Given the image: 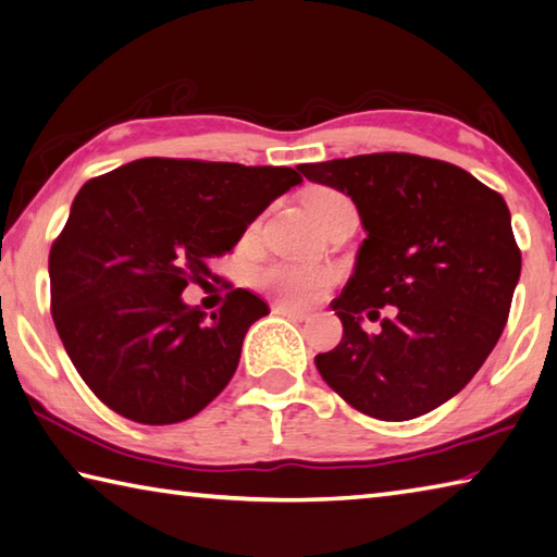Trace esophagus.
<instances>
[{
	"label": "esophagus",
	"instance_id": "1",
	"mask_svg": "<svg viewBox=\"0 0 557 557\" xmlns=\"http://www.w3.org/2000/svg\"><path fill=\"white\" fill-rule=\"evenodd\" d=\"M272 313H277V317L295 319V321H305V319H309V313H307V311H301V309H292V307H287V305H275V307H272Z\"/></svg>",
	"mask_w": 557,
	"mask_h": 557
}]
</instances>
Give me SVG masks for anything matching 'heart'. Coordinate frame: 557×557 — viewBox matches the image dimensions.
<instances>
[{"mask_svg": "<svg viewBox=\"0 0 557 557\" xmlns=\"http://www.w3.org/2000/svg\"><path fill=\"white\" fill-rule=\"evenodd\" d=\"M341 199H346V197H341L338 191L317 189L307 197V209L313 216V221H317L323 209ZM256 285L260 289L270 292L272 297L287 301V305H307V301L317 297L323 289V285H326V272H323L321 268L297 265V262L277 260V262H270V265L260 268L256 272Z\"/></svg>", "mask_w": 557, "mask_h": 557, "instance_id": "heart-1", "label": "heart"}]
</instances>
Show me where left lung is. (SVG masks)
<instances>
[{
  "mask_svg": "<svg viewBox=\"0 0 557 557\" xmlns=\"http://www.w3.org/2000/svg\"><path fill=\"white\" fill-rule=\"evenodd\" d=\"M297 170L348 195L368 234L331 301L343 338L317 356L321 377L382 421L441 407L474 377L509 319L521 250L507 201L468 170L411 153ZM362 315L380 318L381 331L362 332Z\"/></svg>",
  "mask_w": 557,
  "mask_h": 557,
  "instance_id": "left-lung-1",
  "label": "left lung"
}]
</instances>
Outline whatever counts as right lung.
Returning a JSON list of instances; mask_svg holds the SVG:
<instances>
[{
    "mask_svg": "<svg viewBox=\"0 0 557 557\" xmlns=\"http://www.w3.org/2000/svg\"><path fill=\"white\" fill-rule=\"evenodd\" d=\"M292 168L140 158L77 191L48 258L50 311L99 399L148 426L191 419L234 377L250 323L270 313L231 289L219 313L182 301L189 280L234 248Z\"/></svg>",
    "mask_w": 557,
    "mask_h": 557,
    "instance_id": "obj_1",
    "label": "right lung"
}]
</instances>
